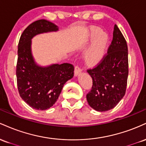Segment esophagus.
Wrapping results in <instances>:
<instances>
[{
  "instance_id": "obj_1",
  "label": "esophagus",
  "mask_w": 146,
  "mask_h": 146,
  "mask_svg": "<svg viewBox=\"0 0 146 146\" xmlns=\"http://www.w3.org/2000/svg\"><path fill=\"white\" fill-rule=\"evenodd\" d=\"M82 72V69L80 68V67H79L78 66H76L75 67V71H74V73H75V76H78V75H79Z\"/></svg>"
}]
</instances>
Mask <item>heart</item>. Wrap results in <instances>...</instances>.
Returning a JSON list of instances; mask_svg holds the SVG:
<instances>
[{"label":"heart","instance_id":"heart-1","mask_svg":"<svg viewBox=\"0 0 146 146\" xmlns=\"http://www.w3.org/2000/svg\"><path fill=\"white\" fill-rule=\"evenodd\" d=\"M88 39H93L91 43L85 52V58L88 62H98L104 55L108 36L106 33L102 31L98 27L90 29L88 36Z\"/></svg>","mask_w":146,"mask_h":146}]
</instances>
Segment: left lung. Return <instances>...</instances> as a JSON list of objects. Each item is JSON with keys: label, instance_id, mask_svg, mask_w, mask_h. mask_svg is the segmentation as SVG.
<instances>
[{"label": "left lung", "instance_id": "obj_1", "mask_svg": "<svg viewBox=\"0 0 146 146\" xmlns=\"http://www.w3.org/2000/svg\"><path fill=\"white\" fill-rule=\"evenodd\" d=\"M128 55L126 41L115 25L106 56L96 67L87 71L93 80V86L86 100L94 110L113 109L123 98L128 76Z\"/></svg>", "mask_w": 146, "mask_h": 146}]
</instances>
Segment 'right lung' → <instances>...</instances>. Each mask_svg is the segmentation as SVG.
Instances as JSON below:
<instances>
[{"mask_svg": "<svg viewBox=\"0 0 146 146\" xmlns=\"http://www.w3.org/2000/svg\"><path fill=\"white\" fill-rule=\"evenodd\" d=\"M58 27L44 19L29 25L22 33L18 46L16 78L19 94L29 106L44 110L54 105L64 84L74 75L71 64H53L42 66L31 51V39L38 34L58 31Z\"/></svg>", "mask_w": 146, "mask_h": 146, "instance_id": "1", "label": "right lung"}]
</instances>
